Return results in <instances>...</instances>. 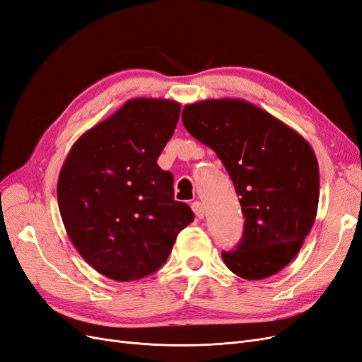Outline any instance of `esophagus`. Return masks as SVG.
Returning <instances> with one entry per match:
<instances>
[{
  "label": "esophagus",
  "instance_id": "1",
  "mask_svg": "<svg viewBox=\"0 0 362 362\" xmlns=\"http://www.w3.org/2000/svg\"><path fill=\"white\" fill-rule=\"evenodd\" d=\"M192 210H193V213L196 214V217H198V218H204V216H205V208H204V204H202V202H199V201L193 202V204H192Z\"/></svg>",
  "mask_w": 362,
  "mask_h": 362
}]
</instances>
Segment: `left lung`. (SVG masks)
I'll return each instance as SVG.
<instances>
[{
  "label": "left lung",
  "instance_id": "8db88e82",
  "mask_svg": "<svg viewBox=\"0 0 362 362\" xmlns=\"http://www.w3.org/2000/svg\"><path fill=\"white\" fill-rule=\"evenodd\" d=\"M182 124L222 160L240 198L245 231L234 250L222 252L226 267L243 279L275 275L298 255L315 221L320 175L313 148L243 100L187 104Z\"/></svg>",
  "mask_w": 362,
  "mask_h": 362
}]
</instances>
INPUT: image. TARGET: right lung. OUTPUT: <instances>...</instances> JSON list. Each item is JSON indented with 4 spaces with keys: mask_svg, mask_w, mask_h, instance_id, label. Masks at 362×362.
Masks as SVG:
<instances>
[{
    "mask_svg": "<svg viewBox=\"0 0 362 362\" xmlns=\"http://www.w3.org/2000/svg\"><path fill=\"white\" fill-rule=\"evenodd\" d=\"M180 113L177 101L134 98L87 129L63 163V225L87 264L107 278L154 273L193 222L192 208L173 199L172 173L157 164Z\"/></svg>",
    "mask_w": 362,
    "mask_h": 362,
    "instance_id": "1",
    "label": "right lung"
}]
</instances>
